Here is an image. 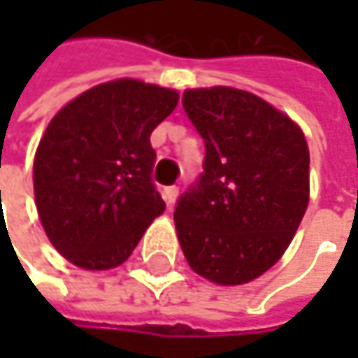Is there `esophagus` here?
Segmentation results:
<instances>
[{
  "mask_svg": "<svg viewBox=\"0 0 358 358\" xmlns=\"http://www.w3.org/2000/svg\"><path fill=\"white\" fill-rule=\"evenodd\" d=\"M164 199H166V203L172 207V205L176 203V199H178V186H166V188H164Z\"/></svg>",
  "mask_w": 358,
  "mask_h": 358,
  "instance_id": "1",
  "label": "esophagus"
}]
</instances>
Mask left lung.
<instances>
[{
  "label": "left lung",
  "mask_w": 358,
  "mask_h": 358,
  "mask_svg": "<svg viewBox=\"0 0 358 358\" xmlns=\"http://www.w3.org/2000/svg\"><path fill=\"white\" fill-rule=\"evenodd\" d=\"M182 108L205 159L174 209L180 247L199 275L247 284L284 255L307 211L305 134L257 95L230 87L186 91Z\"/></svg>",
  "instance_id": "8db88e82"
}]
</instances>
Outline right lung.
<instances>
[{"mask_svg": "<svg viewBox=\"0 0 358 358\" xmlns=\"http://www.w3.org/2000/svg\"><path fill=\"white\" fill-rule=\"evenodd\" d=\"M176 106V91L122 78L89 89L49 122L33 168L36 211L68 261L111 269L164 213L149 138Z\"/></svg>", "mask_w": 358, "mask_h": 358, "instance_id": "right-lung-1", "label": "right lung"}]
</instances>
